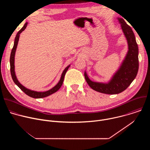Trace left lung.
<instances>
[{
    "mask_svg": "<svg viewBox=\"0 0 150 150\" xmlns=\"http://www.w3.org/2000/svg\"><path fill=\"white\" fill-rule=\"evenodd\" d=\"M128 43L127 54L119 70L108 83L91 81L86 72L84 76L89 86L94 90L108 94H116L122 93L129 86L135 78L139 68L138 47L135 35L131 27L122 18H118Z\"/></svg>",
    "mask_w": 150,
    "mask_h": 150,
    "instance_id": "1",
    "label": "left lung"
}]
</instances>
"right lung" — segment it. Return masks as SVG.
Returning <instances> with one entry per match:
<instances>
[{
    "label": "right lung",
    "mask_w": 150,
    "mask_h": 150,
    "mask_svg": "<svg viewBox=\"0 0 150 150\" xmlns=\"http://www.w3.org/2000/svg\"><path fill=\"white\" fill-rule=\"evenodd\" d=\"M28 24V23H26L25 24V25H24V27L21 28L17 33L16 37L15 38V41H14V45L12 49V52L11 53V56H10V69H11V76L12 78V79L13 81V82H15V83L16 85H18V87L22 90L24 93H25L27 95H28V96L34 98H43V97H47L54 93H56L57 90H59V89H60V88L61 87L63 83V80H64V77H65V74L67 72L69 67H70V65H69L68 67H67L65 70L63 71L62 76H61V78L59 81V82H58V83L56 85L55 87H54L53 88H52L51 90L45 91V92H37V91H31L30 90H28L27 88H26L25 87H24L23 85H21L18 81V79H16L15 74V71H14V57H15V51H16V49L18 45V40H19V35L20 34L22 33L27 27V25Z\"/></svg>",
    "instance_id": "obj_1"
}]
</instances>
